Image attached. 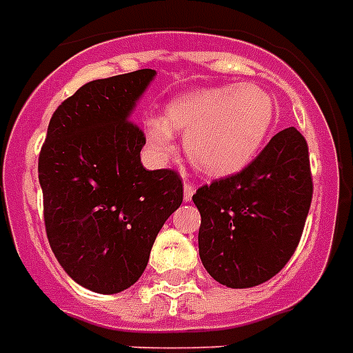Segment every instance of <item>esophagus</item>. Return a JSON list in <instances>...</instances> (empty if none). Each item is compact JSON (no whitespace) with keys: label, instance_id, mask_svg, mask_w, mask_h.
Here are the masks:
<instances>
[{"label":"esophagus","instance_id":"obj_1","mask_svg":"<svg viewBox=\"0 0 353 353\" xmlns=\"http://www.w3.org/2000/svg\"><path fill=\"white\" fill-rule=\"evenodd\" d=\"M194 190H196V186L192 185V183L185 181V185H183V196H185V201H190L192 196H194Z\"/></svg>","mask_w":353,"mask_h":353}]
</instances>
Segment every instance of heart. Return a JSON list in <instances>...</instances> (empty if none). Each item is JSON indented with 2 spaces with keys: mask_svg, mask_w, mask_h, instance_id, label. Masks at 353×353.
<instances>
[{
  "mask_svg": "<svg viewBox=\"0 0 353 353\" xmlns=\"http://www.w3.org/2000/svg\"><path fill=\"white\" fill-rule=\"evenodd\" d=\"M274 117L276 105L266 90L232 83L172 99L165 116L145 123V136L154 156L165 159L179 132L192 167L208 177H226L254 159Z\"/></svg>",
  "mask_w": 353,
  "mask_h": 353,
  "instance_id": "1",
  "label": "heart"
}]
</instances>
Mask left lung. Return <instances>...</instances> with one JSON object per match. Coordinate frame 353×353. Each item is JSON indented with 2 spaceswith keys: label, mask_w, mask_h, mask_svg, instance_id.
I'll list each match as a JSON object with an SVG mask.
<instances>
[{
  "label": "left lung",
  "mask_w": 353,
  "mask_h": 353,
  "mask_svg": "<svg viewBox=\"0 0 353 353\" xmlns=\"http://www.w3.org/2000/svg\"><path fill=\"white\" fill-rule=\"evenodd\" d=\"M310 156L290 127L234 176L192 196L201 214L199 256L217 283L250 288L272 279L294 256L310 210Z\"/></svg>",
  "instance_id": "obj_1"
}]
</instances>
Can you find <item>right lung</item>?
Returning <instances> with one entry per match:
<instances>
[{
    "instance_id": "1",
    "label": "right lung",
    "mask_w": 353,
    "mask_h": 353,
    "mask_svg": "<svg viewBox=\"0 0 353 353\" xmlns=\"http://www.w3.org/2000/svg\"><path fill=\"white\" fill-rule=\"evenodd\" d=\"M156 70L96 79L56 108L39 152L47 237L63 270L97 294H117L147 268L152 245L183 201L170 168H143L147 137L130 119Z\"/></svg>"
}]
</instances>
